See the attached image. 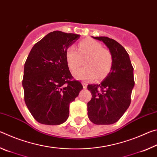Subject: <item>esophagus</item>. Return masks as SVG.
Listing matches in <instances>:
<instances>
[{
    "mask_svg": "<svg viewBox=\"0 0 157 157\" xmlns=\"http://www.w3.org/2000/svg\"><path fill=\"white\" fill-rule=\"evenodd\" d=\"M82 86H83L84 89L87 88V84L86 83H85V82H82Z\"/></svg>",
    "mask_w": 157,
    "mask_h": 157,
    "instance_id": "esophagus-1",
    "label": "esophagus"
}]
</instances>
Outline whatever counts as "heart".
I'll use <instances>...</instances> for the list:
<instances>
[{
	"label": "heart",
	"mask_w": 157,
	"mask_h": 157,
	"mask_svg": "<svg viewBox=\"0 0 157 157\" xmlns=\"http://www.w3.org/2000/svg\"><path fill=\"white\" fill-rule=\"evenodd\" d=\"M79 53L74 46L66 50V61L68 68L75 71L81 63V58L86 57L84 62L85 67L79 68L73 73L75 78L91 81L97 77L102 79L109 72L113 63L110 51L102 48V45L92 39H85L78 44Z\"/></svg>",
	"instance_id": "1"
}]
</instances>
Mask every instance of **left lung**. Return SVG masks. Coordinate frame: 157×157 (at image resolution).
<instances>
[{
  "instance_id": "1",
  "label": "left lung",
  "mask_w": 157,
  "mask_h": 157,
  "mask_svg": "<svg viewBox=\"0 0 157 157\" xmlns=\"http://www.w3.org/2000/svg\"><path fill=\"white\" fill-rule=\"evenodd\" d=\"M109 50L113 63L109 73L100 84L88 85L92 98L87 103L89 120L95 124L116 123L129 107L134 86V68L126 50L107 36H92Z\"/></svg>"
}]
</instances>
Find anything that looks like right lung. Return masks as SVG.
Instances as JSON below:
<instances>
[{
  "label": "right lung",
  "instance_id": "add662e5",
  "mask_svg": "<svg viewBox=\"0 0 157 157\" xmlns=\"http://www.w3.org/2000/svg\"><path fill=\"white\" fill-rule=\"evenodd\" d=\"M79 34L53 31L34 44L24 65L23 87L25 105L34 119L49 125L61 124L69 115L82 84L72 80L66 50Z\"/></svg>",
  "mask_w": 157,
  "mask_h": 157
}]
</instances>
